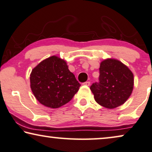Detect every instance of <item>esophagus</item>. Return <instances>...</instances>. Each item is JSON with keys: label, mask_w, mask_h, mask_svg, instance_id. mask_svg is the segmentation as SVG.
Returning a JSON list of instances; mask_svg holds the SVG:
<instances>
[{"label": "esophagus", "mask_w": 152, "mask_h": 152, "mask_svg": "<svg viewBox=\"0 0 152 152\" xmlns=\"http://www.w3.org/2000/svg\"><path fill=\"white\" fill-rule=\"evenodd\" d=\"M90 82L89 81H87V82H85V83H83V85H87V86H89L90 85Z\"/></svg>", "instance_id": "1"}]
</instances>
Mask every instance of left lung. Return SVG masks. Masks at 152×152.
Here are the masks:
<instances>
[{
  "label": "left lung",
  "instance_id": "8db88e82",
  "mask_svg": "<svg viewBox=\"0 0 152 152\" xmlns=\"http://www.w3.org/2000/svg\"><path fill=\"white\" fill-rule=\"evenodd\" d=\"M133 87L134 76L130 69L118 60L107 58L100 63L99 83H93L90 89L97 103L110 109L124 104Z\"/></svg>",
  "mask_w": 152,
  "mask_h": 152
}]
</instances>
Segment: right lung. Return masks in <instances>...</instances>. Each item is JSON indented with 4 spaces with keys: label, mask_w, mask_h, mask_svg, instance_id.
<instances>
[{
    "label": "right lung",
    "mask_w": 152,
    "mask_h": 152,
    "mask_svg": "<svg viewBox=\"0 0 152 152\" xmlns=\"http://www.w3.org/2000/svg\"><path fill=\"white\" fill-rule=\"evenodd\" d=\"M30 82L36 99L51 108H59L69 102L80 86L65 61L56 56L42 61L33 68Z\"/></svg>",
    "instance_id": "right-lung-1"
}]
</instances>
